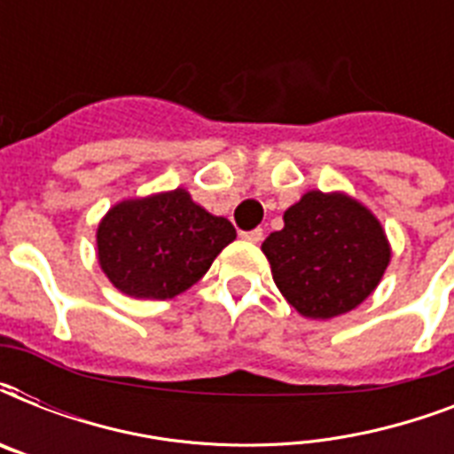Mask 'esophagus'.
Here are the masks:
<instances>
[{
	"label": "esophagus",
	"instance_id": "esophagus-1",
	"mask_svg": "<svg viewBox=\"0 0 454 454\" xmlns=\"http://www.w3.org/2000/svg\"><path fill=\"white\" fill-rule=\"evenodd\" d=\"M240 238H242V240H247V242H262L263 240V231H262V228H254V231H242Z\"/></svg>",
	"mask_w": 454,
	"mask_h": 454
}]
</instances>
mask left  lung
Segmentation results:
<instances>
[{"label":"left lung","instance_id":"obj_1","mask_svg":"<svg viewBox=\"0 0 454 454\" xmlns=\"http://www.w3.org/2000/svg\"><path fill=\"white\" fill-rule=\"evenodd\" d=\"M262 249L278 290L306 317L341 316L370 297L388 266L387 235L372 212L341 192H306Z\"/></svg>","mask_w":454,"mask_h":454}]
</instances>
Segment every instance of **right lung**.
Segmentation results:
<instances>
[{
    "mask_svg": "<svg viewBox=\"0 0 454 454\" xmlns=\"http://www.w3.org/2000/svg\"><path fill=\"white\" fill-rule=\"evenodd\" d=\"M233 223L195 205L184 188L124 200L98 226V262L117 290L137 299H171L205 276Z\"/></svg>",
    "mask_w": 454,
    "mask_h": 454,
    "instance_id": "1",
    "label": "right lung"
}]
</instances>
